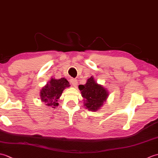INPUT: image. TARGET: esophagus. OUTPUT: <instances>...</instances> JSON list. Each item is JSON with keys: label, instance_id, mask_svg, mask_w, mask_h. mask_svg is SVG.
<instances>
[{"label": "esophagus", "instance_id": "34e87169", "mask_svg": "<svg viewBox=\"0 0 158 158\" xmlns=\"http://www.w3.org/2000/svg\"><path fill=\"white\" fill-rule=\"evenodd\" d=\"M70 83H72V85L76 88L77 86V84H78V82H77V80L75 79H70Z\"/></svg>", "mask_w": 158, "mask_h": 158}]
</instances>
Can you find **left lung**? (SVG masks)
Here are the masks:
<instances>
[{
    "mask_svg": "<svg viewBox=\"0 0 158 158\" xmlns=\"http://www.w3.org/2000/svg\"><path fill=\"white\" fill-rule=\"evenodd\" d=\"M79 89L84 98L85 106L88 110L95 111L105 102L108 93L105 88L96 83L93 77L88 79L85 85H79Z\"/></svg>",
    "mask_w": 158,
    "mask_h": 158,
    "instance_id": "8db88e82",
    "label": "left lung"
}]
</instances>
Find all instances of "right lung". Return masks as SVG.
<instances>
[{"mask_svg": "<svg viewBox=\"0 0 158 158\" xmlns=\"http://www.w3.org/2000/svg\"><path fill=\"white\" fill-rule=\"evenodd\" d=\"M69 86V81L64 78L60 79H52L40 92L41 99L45 103V105L52 108H56L58 105V100L63 90Z\"/></svg>", "mask_w": 158, "mask_h": 158, "instance_id": "obj_1", "label": "right lung"}]
</instances>
